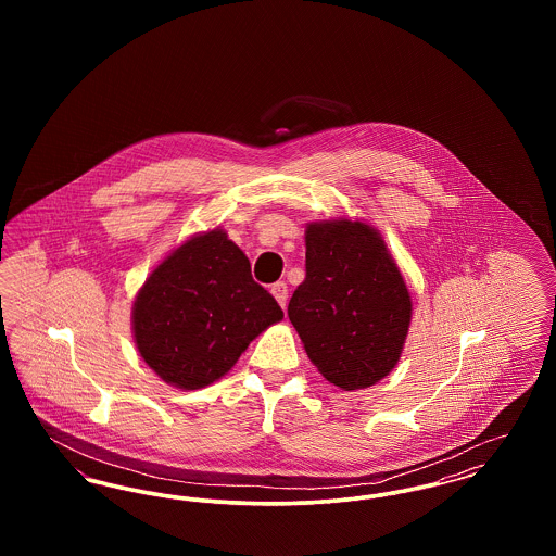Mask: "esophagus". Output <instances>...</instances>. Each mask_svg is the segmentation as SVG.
Returning <instances> with one entry per match:
<instances>
[{"label": "esophagus", "mask_w": 556, "mask_h": 556, "mask_svg": "<svg viewBox=\"0 0 556 556\" xmlns=\"http://www.w3.org/2000/svg\"><path fill=\"white\" fill-rule=\"evenodd\" d=\"M270 293H273V295H275V300L281 304V308H286V304H288V283H286V281H277V283H273Z\"/></svg>", "instance_id": "obj_1"}]
</instances>
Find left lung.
Wrapping results in <instances>:
<instances>
[{"instance_id": "left-lung-1", "label": "left lung", "mask_w": 556, "mask_h": 556, "mask_svg": "<svg viewBox=\"0 0 556 556\" xmlns=\"http://www.w3.org/2000/svg\"><path fill=\"white\" fill-rule=\"evenodd\" d=\"M410 293L381 236L361 220L306 229V277L288 315L308 358L342 388L375 386L396 367L410 325Z\"/></svg>"}]
</instances>
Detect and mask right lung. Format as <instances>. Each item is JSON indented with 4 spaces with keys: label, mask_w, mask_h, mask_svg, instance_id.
<instances>
[{
    "label": "right lung",
    "mask_w": 556,
    "mask_h": 556,
    "mask_svg": "<svg viewBox=\"0 0 556 556\" xmlns=\"http://www.w3.org/2000/svg\"><path fill=\"white\" fill-rule=\"evenodd\" d=\"M283 311L252 279L250 261L225 231L187 239L146 279L132 304L135 344L162 381L211 386Z\"/></svg>",
    "instance_id": "right-lung-1"
}]
</instances>
